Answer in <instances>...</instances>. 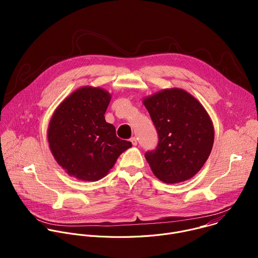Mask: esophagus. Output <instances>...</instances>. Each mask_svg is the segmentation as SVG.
<instances>
[{"instance_id":"obj_1","label":"esophagus","mask_w":258,"mask_h":258,"mask_svg":"<svg viewBox=\"0 0 258 258\" xmlns=\"http://www.w3.org/2000/svg\"><path fill=\"white\" fill-rule=\"evenodd\" d=\"M131 142H132V144H133L134 146H137V145H138V139H137L136 137H133V138L131 139Z\"/></svg>"}]
</instances>
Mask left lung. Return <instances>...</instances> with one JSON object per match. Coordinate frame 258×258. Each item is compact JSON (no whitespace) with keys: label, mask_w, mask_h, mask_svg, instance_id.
I'll return each instance as SVG.
<instances>
[{"label":"left lung","mask_w":258,"mask_h":258,"mask_svg":"<svg viewBox=\"0 0 258 258\" xmlns=\"http://www.w3.org/2000/svg\"><path fill=\"white\" fill-rule=\"evenodd\" d=\"M143 104L159 137L156 150L145 154L154 175L166 183L192 178L208 159L214 142L213 123L205 108L177 88L145 97Z\"/></svg>","instance_id":"left-lung-1"}]
</instances>
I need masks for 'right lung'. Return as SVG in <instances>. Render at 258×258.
I'll list each match as a JSON object with an SVG mask.
<instances>
[{"mask_svg": "<svg viewBox=\"0 0 258 258\" xmlns=\"http://www.w3.org/2000/svg\"><path fill=\"white\" fill-rule=\"evenodd\" d=\"M111 94L98 87H82L65 98L50 119L48 142L57 163L70 176L96 181L132 147L116 137L105 120Z\"/></svg>", "mask_w": 258, "mask_h": 258, "instance_id": "add662e5", "label": "right lung"}]
</instances>
